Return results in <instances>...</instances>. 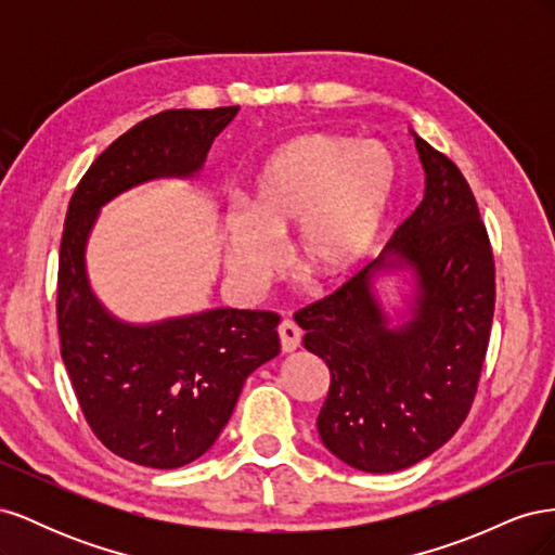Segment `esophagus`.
I'll return each instance as SVG.
<instances>
[{
    "label": "esophagus",
    "mask_w": 555,
    "mask_h": 555,
    "mask_svg": "<svg viewBox=\"0 0 555 555\" xmlns=\"http://www.w3.org/2000/svg\"><path fill=\"white\" fill-rule=\"evenodd\" d=\"M280 333V345L284 354H289V351H296L300 347V328L292 322V319H284V322L278 326Z\"/></svg>",
    "instance_id": "1"
}]
</instances>
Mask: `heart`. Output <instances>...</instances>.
<instances>
[{"mask_svg": "<svg viewBox=\"0 0 555 555\" xmlns=\"http://www.w3.org/2000/svg\"><path fill=\"white\" fill-rule=\"evenodd\" d=\"M398 166L386 145L335 133H308L280 145L251 182L247 212L224 220V268L257 294L292 241L294 263L322 284H340L373 249L391 204Z\"/></svg>", "mask_w": 555, "mask_h": 555, "instance_id": "obj_1", "label": "heart"}]
</instances>
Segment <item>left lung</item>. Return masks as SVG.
I'll return each mask as SVG.
<instances>
[{"instance_id": "left-lung-1", "label": "left lung", "mask_w": 555, "mask_h": 555, "mask_svg": "<svg viewBox=\"0 0 555 555\" xmlns=\"http://www.w3.org/2000/svg\"><path fill=\"white\" fill-rule=\"evenodd\" d=\"M424 201L382 255L338 292L296 312L304 345L328 365L319 438L363 473H398L438 451L473 408L495 310L489 233L467 180L414 133ZM382 270H410L411 317L398 327L372 289Z\"/></svg>"}]
</instances>
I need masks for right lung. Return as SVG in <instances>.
<instances>
[{"label":"right lung","mask_w":555,"mask_h":555,"mask_svg":"<svg viewBox=\"0 0 555 555\" xmlns=\"http://www.w3.org/2000/svg\"><path fill=\"white\" fill-rule=\"evenodd\" d=\"M238 106L164 111L133 125L82 176L66 210L57 271L62 361L106 449L173 469L206 453L243 384L280 354V314L215 308L157 324L115 319L90 289L86 247L104 204L155 178H192Z\"/></svg>","instance_id":"add662e5"}]
</instances>
